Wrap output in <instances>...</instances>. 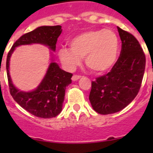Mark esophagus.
<instances>
[{
  "instance_id": "esophagus-1",
  "label": "esophagus",
  "mask_w": 153,
  "mask_h": 153,
  "mask_svg": "<svg viewBox=\"0 0 153 153\" xmlns=\"http://www.w3.org/2000/svg\"><path fill=\"white\" fill-rule=\"evenodd\" d=\"M80 77H81V76H79V75H74L72 77V80L76 81V80H78V79H79Z\"/></svg>"
}]
</instances>
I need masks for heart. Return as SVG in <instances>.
<instances>
[{"mask_svg":"<svg viewBox=\"0 0 153 153\" xmlns=\"http://www.w3.org/2000/svg\"><path fill=\"white\" fill-rule=\"evenodd\" d=\"M70 48L62 47L58 56L63 67L73 70L84 57L89 69L102 74L114 66L118 57L119 38L109 29H93L75 35L68 41Z\"/></svg>","mask_w":153,"mask_h":153,"instance_id":"obj_1","label":"heart"}]
</instances>
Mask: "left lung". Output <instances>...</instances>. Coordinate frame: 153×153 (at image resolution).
<instances>
[{
  "instance_id": "obj_1",
  "label": "left lung",
  "mask_w": 153,
  "mask_h": 153,
  "mask_svg": "<svg viewBox=\"0 0 153 153\" xmlns=\"http://www.w3.org/2000/svg\"><path fill=\"white\" fill-rule=\"evenodd\" d=\"M122 41L120 57L106 75L92 81L89 100L102 115L117 113L137 96L145 72L146 56L133 35L117 27Z\"/></svg>"
}]
</instances>
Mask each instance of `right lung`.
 Segmentation results:
<instances>
[{"label": "right lung", "mask_w": 153, "mask_h": 153, "mask_svg": "<svg viewBox=\"0 0 153 153\" xmlns=\"http://www.w3.org/2000/svg\"><path fill=\"white\" fill-rule=\"evenodd\" d=\"M61 32L60 25L39 27L21 36L12 46L7 57V74L12 97L25 110L40 118H53L60 114L63 108L66 87L72 83L73 74L60 69L54 62L53 53L51 52V62L38 86L32 91H21L16 88L10 78V56L16 47L33 44L45 45L55 52L57 38Z\"/></svg>", "instance_id": "1"}]
</instances>
